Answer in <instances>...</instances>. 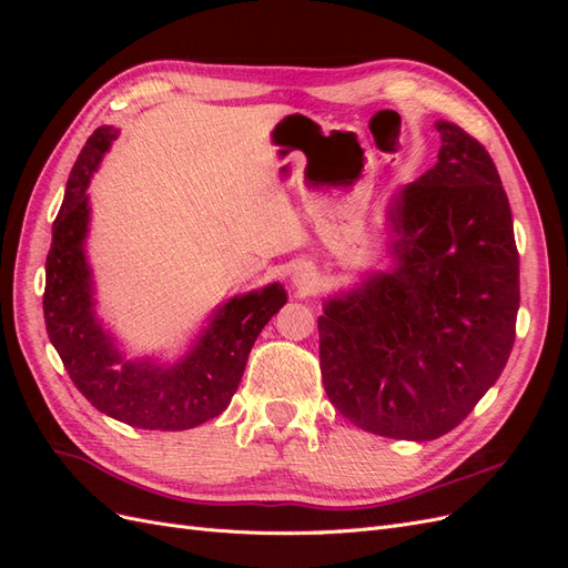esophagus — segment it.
Masks as SVG:
<instances>
[{
  "instance_id": "esophagus-1",
  "label": "esophagus",
  "mask_w": 568,
  "mask_h": 568,
  "mask_svg": "<svg viewBox=\"0 0 568 568\" xmlns=\"http://www.w3.org/2000/svg\"><path fill=\"white\" fill-rule=\"evenodd\" d=\"M315 282H317V274H315L313 265H298L294 270V284H296V288L311 291L315 286Z\"/></svg>"
}]
</instances>
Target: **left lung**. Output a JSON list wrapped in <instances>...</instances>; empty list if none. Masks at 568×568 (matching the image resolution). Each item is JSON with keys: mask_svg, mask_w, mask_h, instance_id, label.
<instances>
[{"mask_svg": "<svg viewBox=\"0 0 568 568\" xmlns=\"http://www.w3.org/2000/svg\"><path fill=\"white\" fill-rule=\"evenodd\" d=\"M438 163L393 194V267L324 301V390L363 432L434 440L503 374L519 313L509 201L484 144L436 120Z\"/></svg>", "mask_w": 568, "mask_h": 568, "instance_id": "8db88e82", "label": "left lung"}]
</instances>
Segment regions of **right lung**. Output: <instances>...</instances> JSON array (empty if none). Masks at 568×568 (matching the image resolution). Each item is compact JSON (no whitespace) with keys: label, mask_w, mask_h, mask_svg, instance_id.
Masks as SVG:
<instances>
[{"label":"right lung","mask_w":568,"mask_h":568,"mask_svg":"<svg viewBox=\"0 0 568 568\" xmlns=\"http://www.w3.org/2000/svg\"><path fill=\"white\" fill-rule=\"evenodd\" d=\"M118 136L101 125L80 151L51 227L44 322L51 346L78 390L99 412L149 432H184L227 409L242 382L257 334L286 303L280 282L217 305L175 363L130 359L97 315L92 270L84 253L90 232L88 186Z\"/></svg>","instance_id":"right-lung-1"}]
</instances>
